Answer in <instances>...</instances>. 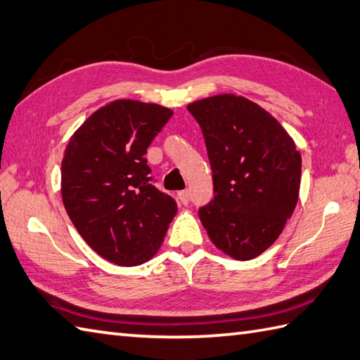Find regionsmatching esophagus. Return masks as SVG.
I'll return each instance as SVG.
<instances>
[{
	"label": "esophagus",
	"instance_id": "obj_1",
	"mask_svg": "<svg viewBox=\"0 0 360 360\" xmlns=\"http://www.w3.org/2000/svg\"><path fill=\"white\" fill-rule=\"evenodd\" d=\"M178 196H179V200H181V202H182V204H188V201H190V193H188V190H182V192H179V193H178Z\"/></svg>",
	"mask_w": 360,
	"mask_h": 360
}]
</instances>
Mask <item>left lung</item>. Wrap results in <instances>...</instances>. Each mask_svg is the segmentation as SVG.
<instances>
[{"mask_svg":"<svg viewBox=\"0 0 360 360\" xmlns=\"http://www.w3.org/2000/svg\"><path fill=\"white\" fill-rule=\"evenodd\" d=\"M202 129L213 200L200 209L210 240L224 254L250 259L278 238L298 200L302 156L262 106L223 94L190 103Z\"/></svg>","mask_w":360,"mask_h":360,"instance_id":"obj_1","label":"left lung"}]
</instances>
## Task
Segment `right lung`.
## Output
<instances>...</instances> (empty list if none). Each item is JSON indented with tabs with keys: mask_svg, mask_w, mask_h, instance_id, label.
<instances>
[{
	"mask_svg": "<svg viewBox=\"0 0 360 360\" xmlns=\"http://www.w3.org/2000/svg\"><path fill=\"white\" fill-rule=\"evenodd\" d=\"M173 111L116 101L97 110L71 137L62 160V196L91 249L119 266L155 257L178 212L153 186L145 153Z\"/></svg>",
	"mask_w": 360,
	"mask_h": 360,
	"instance_id": "1",
	"label": "right lung"
}]
</instances>
